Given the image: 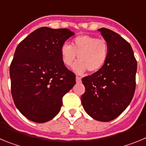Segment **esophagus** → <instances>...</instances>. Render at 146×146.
Returning <instances> with one entry per match:
<instances>
[{"label":"esophagus","instance_id":"obj_1","mask_svg":"<svg viewBox=\"0 0 146 146\" xmlns=\"http://www.w3.org/2000/svg\"><path fill=\"white\" fill-rule=\"evenodd\" d=\"M76 82H77V83L81 82V77H78V76H76Z\"/></svg>","mask_w":146,"mask_h":146}]
</instances>
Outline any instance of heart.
Listing matches in <instances>:
<instances>
[{"label":"heart","mask_w":146,"mask_h":146,"mask_svg":"<svg viewBox=\"0 0 146 146\" xmlns=\"http://www.w3.org/2000/svg\"><path fill=\"white\" fill-rule=\"evenodd\" d=\"M109 48L104 39L89 35H81L74 38L72 44L64 43L60 47L62 61L66 66L73 64L72 69L76 74H82L88 70L95 72L101 69L108 57Z\"/></svg>","instance_id":"heart-1"}]
</instances>
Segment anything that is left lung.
<instances>
[{
    "mask_svg": "<svg viewBox=\"0 0 146 146\" xmlns=\"http://www.w3.org/2000/svg\"><path fill=\"white\" fill-rule=\"evenodd\" d=\"M98 31L108 43V57L101 69L82 79L86 91L81 102L91 118L108 122L119 116L133 98L137 61L131 45L119 34L105 28Z\"/></svg>",
    "mask_w": 146,
    "mask_h": 146,
    "instance_id": "1",
    "label": "left lung"
}]
</instances>
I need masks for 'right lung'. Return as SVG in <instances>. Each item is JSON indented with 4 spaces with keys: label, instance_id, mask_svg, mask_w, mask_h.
<instances>
[{
    "label": "right lung",
    "instance_id": "right-lung-1",
    "mask_svg": "<svg viewBox=\"0 0 146 146\" xmlns=\"http://www.w3.org/2000/svg\"><path fill=\"white\" fill-rule=\"evenodd\" d=\"M75 33L42 27L22 41L10 66L11 95L22 114L36 123L57 115L62 98L75 85V75L62 61L60 47Z\"/></svg>",
    "mask_w": 146,
    "mask_h": 146
}]
</instances>
